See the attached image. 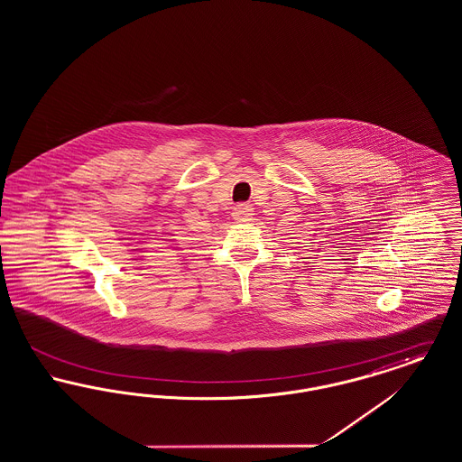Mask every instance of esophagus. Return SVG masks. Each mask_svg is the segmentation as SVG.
Listing matches in <instances>:
<instances>
[{
    "label": "esophagus",
    "mask_w": 462,
    "mask_h": 462,
    "mask_svg": "<svg viewBox=\"0 0 462 462\" xmlns=\"http://www.w3.org/2000/svg\"><path fill=\"white\" fill-rule=\"evenodd\" d=\"M253 208L249 206V204H237L236 208H234V218L237 221H241V223H245V221L253 220Z\"/></svg>",
    "instance_id": "obj_1"
}]
</instances>
